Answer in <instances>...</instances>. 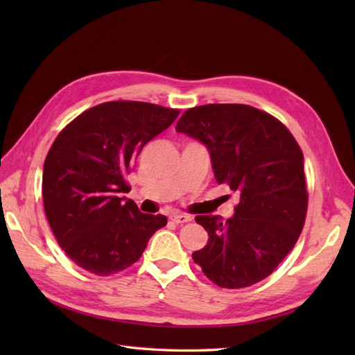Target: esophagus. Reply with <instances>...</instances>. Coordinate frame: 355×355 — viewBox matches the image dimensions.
<instances>
[{
	"mask_svg": "<svg viewBox=\"0 0 355 355\" xmlns=\"http://www.w3.org/2000/svg\"><path fill=\"white\" fill-rule=\"evenodd\" d=\"M170 219L173 220L175 223H185V222H189L192 218L189 216V214H184V213H173L170 216Z\"/></svg>",
	"mask_w": 355,
	"mask_h": 355,
	"instance_id": "esophagus-1",
	"label": "esophagus"
}]
</instances>
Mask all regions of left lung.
Here are the masks:
<instances>
[{
    "mask_svg": "<svg viewBox=\"0 0 355 355\" xmlns=\"http://www.w3.org/2000/svg\"><path fill=\"white\" fill-rule=\"evenodd\" d=\"M176 132L207 148L214 179L240 197L227 220L196 216L209 241L192 259L220 287L259 283L292 252L305 223L308 194L297 142L272 115L237 103L188 110Z\"/></svg>",
    "mask_w": 355,
    "mask_h": 355,
    "instance_id": "1",
    "label": "left lung"
}]
</instances>
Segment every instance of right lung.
<instances>
[{
	"label": "right lung",
	"mask_w": 355,
	"mask_h": 355,
	"mask_svg": "<svg viewBox=\"0 0 355 355\" xmlns=\"http://www.w3.org/2000/svg\"><path fill=\"white\" fill-rule=\"evenodd\" d=\"M178 110L145 102H106L68 124L42 170V201L55 237L71 259L96 275L133 265L166 227L121 194L142 148L176 120Z\"/></svg>",
	"instance_id": "obj_1"
}]
</instances>
